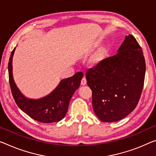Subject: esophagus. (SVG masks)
I'll return each mask as SVG.
<instances>
[{
	"label": "esophagus",
	"instance_id": "obj_1",
	"mask_svg": "<svg viewBox=\"0 0 156 156\" xmlns=\"http://www.w3.org/2000/svg\"><path fill=\"white\" fill-rule=\"evenodd\" d=\"M86 83H87V80H86V78L84 76V77L82 78V80H81V85H86Z\"/></svg>",
	"mask_w": 156,
	"mask_h": 156
}]
</instances>
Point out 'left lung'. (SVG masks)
Here are the masks:
<instances>
[{
    "mask_svg": "<svg viewBox=\"0 0 156 156\" xmlns=\"http://www.w3.org/2000/svg\"><path fill=\"white\" fill-rule=\"evenodd\" d=\"M145 72L142 49L132 35L125 37L117 54L88 69L86 80L92 90L93 109L101 121H118L136 108Z\"/></svg>",
    "mask_w": 156,
    "mask_h": 156,
    "instance_id": "obj_1",
    "label": "left lung"
}]
</instances>
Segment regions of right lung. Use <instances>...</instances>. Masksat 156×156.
Returning a JSON list of instances; mask_svg holds the SVG:
<instances>
[{
	"label": "right lung",
	"instance_id": "right-lung-1",
	"mask_svg": "<svg viewBox=\"0 0 156 156\" xmlns=\"http://www.w3.org/2000/svg\"><path fill=\"white\" fill-rule=\"evenodd\" d=\"M12 51L8 63L9 83L13 98L21 110L36 121L43 123L58 122L64 118L73 93L83 78V72H78L70 78L62 80L56 89L47 97L34 100L25 98L16 86L12 78V59L15 50Z\"/></svg>",
	"mask_w": 156,
	"mask_h": 156
}]
</instances>
